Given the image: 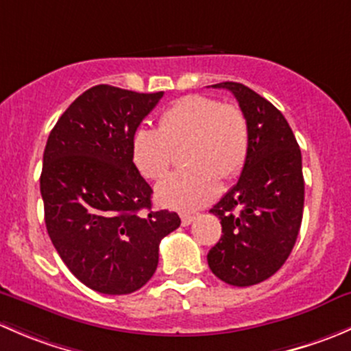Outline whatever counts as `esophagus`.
I'll use <instances>...</instances> for the list:
<instances>
[{
	"mask_svg": "<svg viewBox=\"0 0 351 351\" xmlns=\"http://www.w3.org/2000/svg\"><path fill=\"white\" fill-rule=\"evenodd\" d=\"M193 215L192 214H182V226H190L193 222Z\"/></svg>",
	"mask_w": 351,
	"mask_h": 351,
	"instance_id": "34e87169",
	"label": "esophagus"
}]
</instances>
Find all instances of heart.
<instances>
[{
    "label": "heart",
    "mask_w": 351,
    "mask_h": 351,
    "mask_svg": "<svg viewBox=\"0 0 351 351\" xmlns=\"http://www.w3.org/2000/svg\"><path fill=\"white\" fill-rule=\"evenodd\" d=\"M186 147L185 162L159 183L156 195L176 210H195L221 192V180H234L250 153V129L234 105L205 95H186L162 112L159 127L143 125L132 137V159L143 176L161 180L175 161L176 147Z\"/></svg>",
    "instance_id": "obj_1"
}]
</instances>
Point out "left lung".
I'll return each mask as SVG.
<instances>
[{
	"mask_svg": "<svg viewBox=\"0 0 351 351\" xmlns=\"http://www.w3.org/2000/svg\"><path fill=\"white\" fill-rule=\"evenodd\" d=\"M226 88L238 100L250 129V153L238 183L210 212L222 236L208 251L212 274L236 287H250L277 274L289 258L304 210L302 156L278 108L241 83Z\"/></svg>",
	"mask_w": 351,
	"mask_h": 351,
	"instance_id": "1",
	"label": "left lung"
}]
</instances>
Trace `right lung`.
<instances>
[{"label": "right lung", "instance_id": "obj_1", "mask_svg": "<svg viewBox=\"0 0 351 351\" xmlns=\"http://www.w3.org/2000/svg\"><path fill=\"white\" fill-rule=\"evenodd\" d=\"M162 95L98 84L49 134L40 175L49 238L71 274L97 292L146 285L159 243L182 222L151 208L153 190L132 159L134 134Z\"/></svg>", "mask_w": 351, "mask_h": 351}]
</instances>
